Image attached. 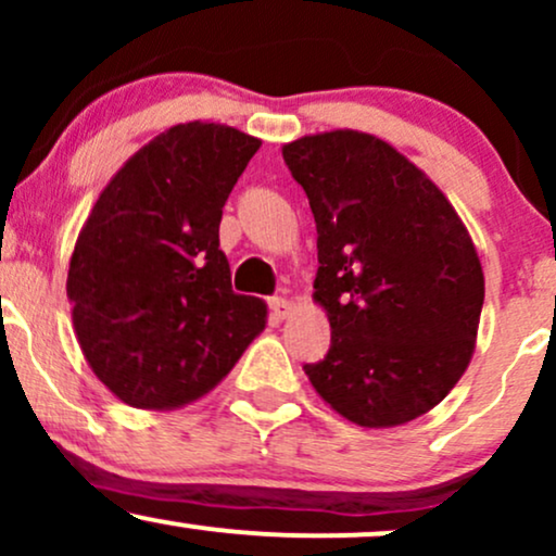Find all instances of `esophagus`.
Listing matches in <instances>:
<instances>
[{"instance_id":"esophagus-1","label":"esophagus","mask_w":556,"mask_h":556,"mask_svg":"<svg viewBox=\"0 0 556 556\" xmlns=\"http://www.w3.org/2000/svg\"><path fill=\"white\" fill-rule=\"evenodd\" d=\"M269 311L274 318H279V321H282V318L292 314V303L287 298H269Z\"/></svg>"}]
</instances>
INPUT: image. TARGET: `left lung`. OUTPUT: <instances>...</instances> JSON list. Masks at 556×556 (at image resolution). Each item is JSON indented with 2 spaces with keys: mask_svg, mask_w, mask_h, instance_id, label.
<instances>
[{
  "mask_svg": "<svg viewBox=\"0 0 556 556\" xmlns=\"http://www.w3.org/2000/svg\"><path fill=\"white\" fill-rule=\"evenodd\" d=\"M318 232L314 300L331 344L303 371L331 410L363 429L424 416L476 350L483 269L468 229L424 169L358 130L282 146Z\"/></svg>",
  "mask_w": 556,
  "mask_h": 556,
  "instance_id": "obj_1",
  "label": "left lung"
}]
</instances>
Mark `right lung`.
<instances>
[{
    "label": "right lung",
    "instance_id": "right-lung-1",
    "mask_svg": "<svg viewBox=\"0 0 556 556\" xmlns=\"http://www.w3.org/2000/svg\"><path fill=\"white\" fill-rule=\"evenodd\" d=\"M261 146L238 127L185 123L138 149L93 203L67 271L73 327L114 397L172 410L203 397L266 327L232 292L219 222Z\"/></svg>",
    "mask_w": 556,
    "mask_h": 556
}]
</instances>
